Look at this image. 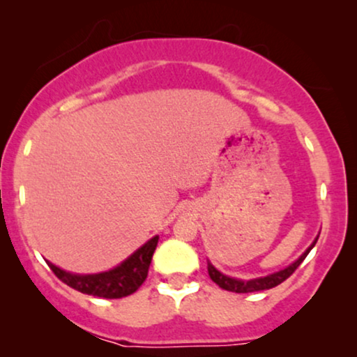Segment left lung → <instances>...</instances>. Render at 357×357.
<instances>
[{
	"mask_svg": "<svg viewBox=\"0 0 357 357\" xmlns=\"http://www.w3.org/2000/svg\"><path fill=\"white\" fill-rule=\"evenodd\" d=\"M317 238L312 241V245H310V247L307 248L305 252L302 253V255L298 257L296 261H294V264H290L289 267L278 270V272L270 273V275L250 278V280H241V278H233V277L225 275V273H221L218 268L213 267L210 261H208V273H210L211 280L215 282L216 285L221 287V289L228 290V292L248 294V292H258V290H268V289H272V287H277L278 284H282V282L287 280V278L296 272V268L302 264V261H304V258L309 255L310 250H312L314 245L317 243Z\"/></svg>",
	"mask_w": 357,
	"mask_h": 357,
	"instance_id": "1",
	"label": "left lung"
}]
</instances>
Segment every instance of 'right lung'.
Here are the masks:
<instances>
[{
  "instance_id": "obj_1",
  "label": "right lung",
  "mask_w": 357,
  "mask_h": 357,
  "mask_svg": "<svg viewBox=\"0 0 357 357\" xmlns=\"http://www.w3.org/2000/svg\"><path fill=\"white\" fill-rule=\"evenodd\" d=\"M158 235L153 236L129 258H126L121 265L107 270V272L82 275V273L67 272V270L53 265L52 261H47V264L63 284L82 294L102 298H122L134 294L144 284L151 260H153V253L158 247Z\"/></svg>"
}]
</instances>
